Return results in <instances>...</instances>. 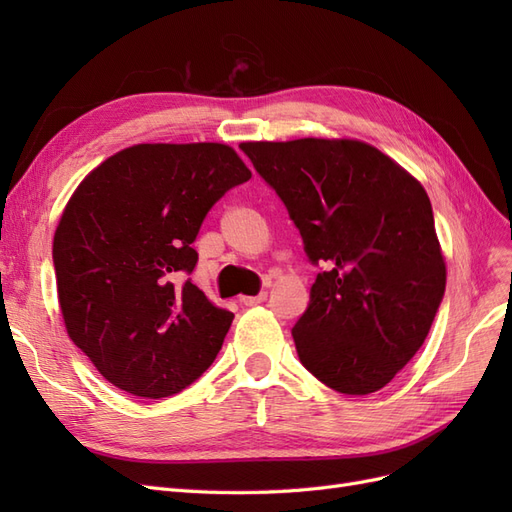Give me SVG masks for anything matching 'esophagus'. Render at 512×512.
<instances>
[{
    "mask_svg": "<svg viewBox=\"0 0 512 512\" xmlns=\"http://www.w3.org/2000/svg\"><path fill=\"white\" fill-rule=\"evenodd\" d=\"M243 305H258V303H265L267 301V292H260L256 297H241L239 299Z\"/></svg>",
    "mask_w": 512,
    "mask_h": 512,
    "instance_id": "obj_1",
    "label": "esophagus"
}]
</instances>
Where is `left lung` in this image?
Instances as JSON below:
<instances>
[{
  "instance_id": "obj_1",
  "label": "left lung",
  "mask_w": 512,
  "mask_h": 512,
  "mask_svg": "<svg viewBox=\"0 0 512 512\" xmlns=\"http://www.w3.org/2000/svg\"><path fill=\"white\" fill-rule=\"evenodd\" d=\"M284 200L309 260L322 262L292 337L329 389L369 395L423 346L446 265L421 181L356 138L239 145Z\"/></svg>"
}]
</instances>
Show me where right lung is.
Segmentation results:
<instances>
[{"mask_svg": "<svg viewBox=\"0 0 512 512\" xmlns=\"http://www.w3.org/2000/svg\"><path fill=\"white\" fill-rule=\"evenodd\" d=\"M252 177L222 143H143L79 183L53 237L61 318L72 342L117 389L160 399L215 361L232 312L190 280L207 211Z\"/></svg>", "mask_w": 512, "mask_h": 512, "instance_id": "add662e5", "label": "right lung"}]
</instances>
